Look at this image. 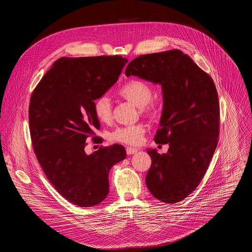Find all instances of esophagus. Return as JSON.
<instances>
[{"label":"esophagus","instance_id":"1","mask_svg":"<svg viewBox=\"0 0 252 252\" xmlns=\"http://www.w3.org/2000/svg\"><path fill=\"white\" fill-rule=\"evenodd\" d=\"M136 152H137V150L134 149V148H126V154L127 155H133Z\"/></svg>","mask_w":252,"mask_h":252}]
</instances>
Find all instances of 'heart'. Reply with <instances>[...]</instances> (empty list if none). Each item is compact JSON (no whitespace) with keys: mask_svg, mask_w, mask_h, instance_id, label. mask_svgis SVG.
Returning <instances> with one entry per match:
<instances>
[{"mask_svg":"<svg viewBox=\"0 0 252 252\" xmlns=\"http://www.w3.org/2000/svg\"><path fill=\"white\" fill-rule=\"evenodd\" d=\"M121 97L139 107L140 113L149 118H157L161 110V104L158 99L153 98V87L139 79H132L125 83L118 91ZM94 112L97 120L107 124L113 119V106L111 99L106 95L98 96L94 101ZM147 128L145 125L136 124L130 126H118L109 134L111 141L125 143L128 146H137L141 143Z\"/></svg>","mask_w":252,"mask_h":252,"instance_id":"b5f03b06","label":"heart"}]
</instances>
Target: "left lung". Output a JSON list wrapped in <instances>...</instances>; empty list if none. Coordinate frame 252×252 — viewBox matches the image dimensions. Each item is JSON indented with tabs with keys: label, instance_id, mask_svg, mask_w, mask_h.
I'll return each mask as SVG.
<instances>
[{
	"label": "left lung",
	"instance_id": "obj_1",
	"mask_svg": "<svg viewBox=\"0 0 252 252\" xmlns=\"http://www.w3.org/2000/svg\"><path fill=\"white\" fill-rule=\"evenodd\" d=\"M161 85L163 111L155 135L168 143L166 154L149 150L152 165L146 177L151 193L165 203L184 200L200 184L220 135V102L211 77L179 50L141 55L126 76Z\"/></svg>",
	"mask_w": 252,
	"mask_h": 252
}]
</instances>
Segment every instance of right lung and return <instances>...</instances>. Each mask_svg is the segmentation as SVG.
Returning a JSON list of instances; mask_svg holds the SVG:
<instances>
[{
    "label": "right lung",
    "mask_w": 252,
    "mask_h": 252,
    "mask_svg": "<svg viewBox=\"0 0 252 252\" xmlns=\"http://www.w3.org/2000/svg\"><path fill=\"white\" fill-rule=\"evenodd\" d=\"M127 63L121 56L61 58L32 93L29 125L33 152L49 182L67 201L90 207L109 194V172L126 157L121 145L88 156L99 121L94 100L118 81Z\"/></svg>",
    "instance_id": "obj_1"
}]
</instances>
